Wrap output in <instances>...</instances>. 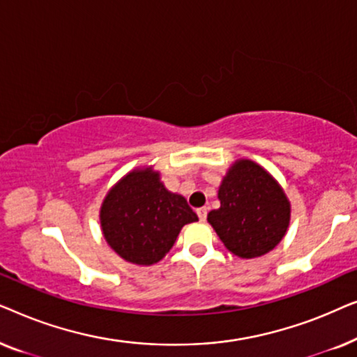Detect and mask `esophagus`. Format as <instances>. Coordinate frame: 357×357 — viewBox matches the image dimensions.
<instances>
[{"mask_svg": "<svg viewBox=\"0 0 357 357\" xmlns=\"http://www.w3.org/2000/svg\"><path fill=\"white\" fill-rule=\"evenodd\" d=\"M197 214H198L199 221H206V216H208V208H206V206L198 208V209H197Z\"/></svg>", "mask_w": 357, "mask_h": 357, "instance_id": "1", "label": "esophagus"}]
</instances>
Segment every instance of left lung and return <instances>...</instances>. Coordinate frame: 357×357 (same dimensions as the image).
I'll list each match as a JSON object with an SVG mask.
<instances>
[{
  "label": "left lung",
  "instance_id": "obj_1",
  "mask_svg": "<svg viewBox=\"0 0 357 357\" xmlns=\"http://www.w3.org/2000/svg\"><path fill=\"white\" fill-rule=\"evenodd\" d=\"M218 198L221 208L209 211L208 222L234 255L261 257L284 237L291 219L289 199L261 165L237 160L222 178Z\"/></svg>",
  "mask_w": 357,
  "mask_h": 357
}]
</instances>
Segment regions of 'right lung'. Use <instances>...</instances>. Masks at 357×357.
Listing matches in <instances>:
<instances>
[{"label": "right lung", "mask_w": 357, "mask_h": 357, "mask_svg": "<svg viewBox=\"0 0 357 357\" xmlns=\"http://www.w3.org/2000/svg\"><path fill=\"white\" fill-rule=\"evenodd\" d=\"M198 221L182 195L169 192L153 167L126 174L107 193L100 226L116 255L135 265H153L174 247L185 224Z\"/></svg>", "instance_id": "obj_1"}]
</instances>
